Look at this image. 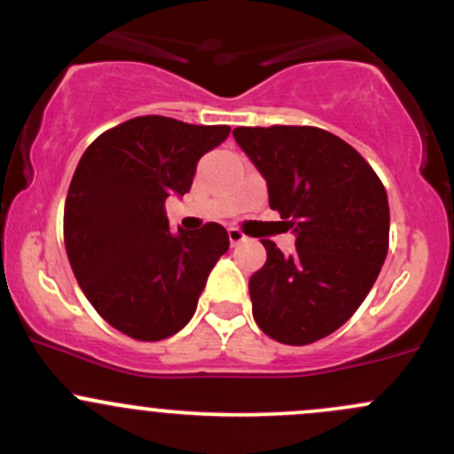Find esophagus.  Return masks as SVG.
Masks as SVG:
<instances>
[{"label":"esophagus","instance_id":"1","mask_svg":"<svg viewBox=\"0 0 454 454\" xmlns=\"http://www.w3.org/2000/svg\"><path fill=\"white\" fill-rule=\"evenodd\" d=\"M228 239H231V246H232V247L239 246V243L247 241V237L243 235V232L239 231V228H228Z\"/></svg>","mask_w":454,"mask_h":454}]
</instances>
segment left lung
Listing matches in <instances>:
<instances>
[{"mask_svg":"<svg viewBox=\"0 0 454 454\" xmlns=\"http://www.w3.org/2000/svg\"><path fill=\"white\" fill-rule=\"evenodd\" d=\"M232 136L297 237L291 256L262 241L267 262L250 278L254 318L273 340L310 345L347 323L380 276L390 239L386 187L356 148L323 129L237 127Z\"/></svg>","mask_w":454,"mask_h":454,"instance_id":"left-lung-1","label":"left lung"}]
</instances>
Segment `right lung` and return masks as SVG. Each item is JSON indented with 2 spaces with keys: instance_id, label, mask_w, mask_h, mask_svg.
<instances>
[{
  "instance_id": "1",
  "label": "right lung",
  "mask_w": 454,
  "mask_h": 454,
  "mask_svg": "<svg viewBox=\"0 0 454 454\" xmlns=\"http://www.w3.org/2000/svg\"><path fill=\"white\" fill-rule=\"evenodd\" d=\"M231 133L137 116L101 133L79 159L64 207V246L83 295L112 327L163 340L187 325L208 273L228 252L226 228L170 232L166 198L185 196L204 153Z\"/></svg>"
}]
</instances>
